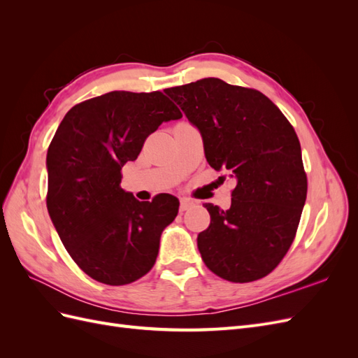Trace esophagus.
Returning a JSON list of instances; mask_svg holds the SVG:
<instances>
[{
  "instance_id": "1",
  "label": "esophagus",
  "mask_w": 358,
  "mask_h": 358,
  "mask_svg": "<svg viewBox=\"0 0 358 358\" xmlns=\"http://www.w3.org/2000/svg\"><path fill=\"white\" fill-rule=\"evenodd\" d=\"M192 206H194L192 200H189V199H180V208H179V210L183 213V212H187L188 209H191Z\"/></svg>"
}]
</instances>
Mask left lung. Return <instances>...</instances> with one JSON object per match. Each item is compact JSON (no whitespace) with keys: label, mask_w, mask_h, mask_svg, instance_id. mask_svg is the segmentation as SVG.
<instances>
[{"label":"left lung","mask_w":358,"mask_h":358,"mask_svg":"<svg viewBox=\"0 0 358 358\" xmlns=\"http://www.w3.org/2000/svg\"><path fill=\"white\" fill-rule=\"evenodd\" d=\"M164 92L200 131L209 166L236 179L229 210L204 204L210 225L197 237L204 264L230 282L268 275L294 241L306 201L294 128L264 94L216 78Z\"/></svg>","instance_id":"1"}]
</instances>
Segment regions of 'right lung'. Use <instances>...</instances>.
Instances as JSON below:
<instances>
[{
  "label": "right lung",
  "instance_id": "right-lung-1",
  "mask_svg": "<svg viewBox=\"0 0 358 358\" xmlns=\"http://www.w3.org/2000/svg\"><path fill=\"white\" fill-rule=\"evenodd\" d=\"M180 117L159 91H112L71 107L52 138L48 212L76 264L99 282L131 284L155 264L179 200L138 201L121 188V169L162 122Z\"/></svg>",
  "mask_w": 358,
  "mask_h": 358
}]
</instances>
